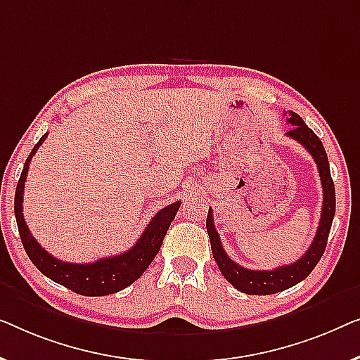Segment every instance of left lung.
I'll return each instance as SVG.
<instances>
[{"label":"left lung","mask_w":360,"mask_h":360,"mask_svg":"<svg viewBox=\"0 0 360 360\" xmlns=\"http://www.w3.org/2000/svg\"><path fill=\"white\" fill-rule=\"evenodd\" d=\"M287 122L292 125L290 130L287 131V136H290V139L305 146V150L313 156L318 171H320L323 186V209L320 225H318L316 235L313 238V243L305 255L298 261L292 262V264L276 267L272 271L246 269V267H241L235 261L230 259L224 246H221L219 231L215 230L214 215H212L210 209L209 215H207V233H209L212 255H214L217 266H219L220 272L233 287L243 293H248V295H271V293L282 292L285 288L297 285L303 279H307L326 250L328 235H330L333 217L334 212H336V192H334V182L331 179L330 161H328L325 146H323L321 140L315 135V131L303 122V119L298 114L288 112Z\"/></svg>","instance_id":"obj_1"}]
</instances>
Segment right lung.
Returning <instances> with one entry per match:
<instances>
[{"instance_id": "right-lung-1", "label": "right lung", "mask_w": 360, "mask_h": 360, "mask_svg": "<svg viewBox=\"0 0 360 360\" xmlns=\"http://www.w3.org/2000/svg\"><path fill=\"white\" fill-rule=\"evenodd\" d=\"M45 139H47V134L40 136L39 143L34 146L30 155L27 156L21 178L18 181L16 195H14V215H16L19 235H21L22 246L27 252L29 259L49 279L79 293V295L103 297L122 290V288L129 287L130 283L139 279L146 271V267L151 264V261L155 259V256L158 255L171 221L174 220L176 212L179 210L181 202H173V204L161 209L151 219L150 224L146 225L145 231L141 233V236L136 240L135 245L129 251L122 252V255L104 257V259L88 262V264H72V262L60 261L52 255H49L35 241V238L30 235L29 226L26 225V220H24L22 215V195L29 163Z\"/></svg>"}]
</instances>
